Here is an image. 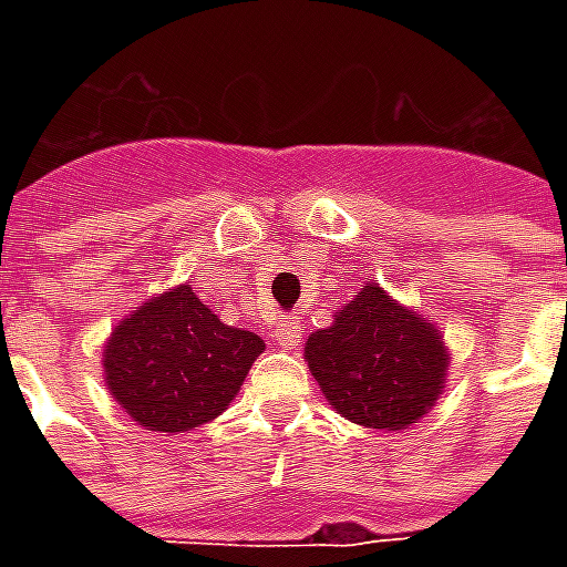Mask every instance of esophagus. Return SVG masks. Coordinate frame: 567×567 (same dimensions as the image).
<instances>
[{
	"instance_id": "1",
	"label": "esophagus",
	"mask_w": 567,
	"mask_h": 567,
	"mask_svg": "<svg viewBox=\"0 0 567 567\" xmlns=\"http://www.w3.org/2000/svg\"><path fill=\"white\" fill-rule=\"evenodd\" d=\"M272 337H276V346H282V349H295V346L300 343V337H303V328H300V321L282 319L279 324H276Z\"/></svg>"
}]
</instances>
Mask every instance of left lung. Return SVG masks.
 <instances>
[{"label":"left lung","mask_w":567,"mask_h":567,"mask_svg":"<svg viewBox=\"0 0 567 567\" xmlns=\"http://www.w3.org/2000/svg\"><path fill=\"white\" fill-rule=\"evenodd\" d=\"M312 380L349 422L404 431L434 410L446 389L450 349L434 321L404 307L380 282L361 285L333 324L303 346Z\"/></svg>","instance_id":"8db88e82"}]
</instances>
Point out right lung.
<instances>
[{
  "mask_svg": "<svg viewBox=\"0 0 567 567\" xmlns=\"http://www.w3.org/2000/svg\"><path fill=\"white\" fill-rule=\"evenodd\" d=\"M264 349L258 333L224 324L185 282L117 321L103 346V380L136 425L185 434L234 404Z\"/></svg>",
  "mask_w": 567,
  "mask_h": 567,
  "instance_id": "1",
  "label": "right lung"
}]
</instances>
